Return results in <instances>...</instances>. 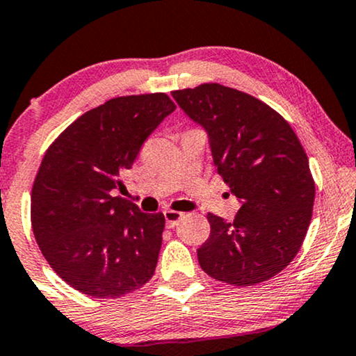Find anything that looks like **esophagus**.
I'll list each match as a JSON object with an SVG mask.
<instances>
[{
	"instance_id": "esophagus-1",
	"label": "esophagus",
	"mask_w": 356,
	"mask_h": 356,
	"mask_svg": "<svg viewBox=\"0 0 356 356\" xmlns=\"http://www.w3.org/2000/svg\"><path fill=\"white\" fill-rule=\"evenodd\" d=\"M164 217H165V223H168L169 228H174L175 225H179V222L184 218L182 211H175V210H164Z\"/></svg>"
}]
</instances>
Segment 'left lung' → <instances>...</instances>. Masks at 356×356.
I'll list each match as a JSON object with an SVG mask.
<instances>
[{
	"mask_svg": "<svg viewBox=\"0 0 356 356\" xmlns=\"http://www.w3.org/2000/svg\"><path fill=\"white\" fill-rule=\"evenodd\" d=\"M172 97L207 131L215 168L241 204L233 222L207 215L200 268L233 286L268 281L296 258L312 218L316 184L299 138L277 111L240 90L204 83Z\"/></svg>",
	"mask_w": 356,
	"mask_h": 356,
	"instance_id": "left-lung-1",
	"label": "left lung"
}]
</instances>
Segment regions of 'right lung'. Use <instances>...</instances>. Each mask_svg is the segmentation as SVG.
I'll return each instance as SVG.
<instances>
[{
	"mask_svg": "<svg viewBox=\"0 0 356 356\" xmlns=\"http://www.w3.org/2000/svg\"><path fill=\"white\" fill-rule=\"evenodd\" d=\"M175 110L165 93L111 98L52 143L35 175L31 222L44 258L67 284L116 299L154 274L165 218L113 197L143 143Z\"/></svg>",
	"mask_w": 356,
	"mask_h": 356,
	"instance_id": "add662e5",
	"label": "right lung"
}]
</instances>
